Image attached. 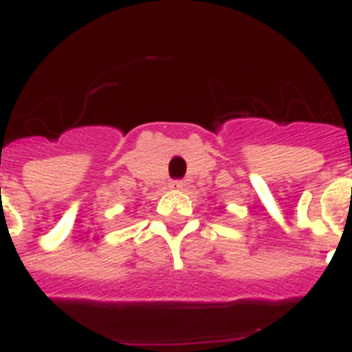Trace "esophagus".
<instances>
[{"label": "esophagus", "mask_w": 352, "mask_h": 352, "mask_svg": "<svg viewBox=\"0 0 352 352\" xmlns=\"http://www.w3.org/2000/svg\"><path fill=\"white\" fill-rule=\"evenodd\" d=\"M184 180H172V182H170V188L172 189H182L184 188Z\"/></svg>", "instance_id": "obj_1"}]
</instances>
